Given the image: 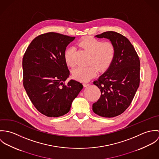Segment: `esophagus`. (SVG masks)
Returning <instances> with one entry per match:
<instances>
[{
  "label": "esophagus",
  "mask_w": 159,
  "mask_h": 159,
  "mask_svg": "<svg viewBox=\"0 0 159 159\" xmlns=\"http://www.w3.org/2000/svg\"><path fill=\"white\" fill-rule=\"evenodd\" d=\"M83 86H84V87H87V86H89V84L87 83H83Z\"/></svg>",
  "instance_id": "34e87169"
}]
</instances>
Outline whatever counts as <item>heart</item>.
Returning <instances> with one entry per match:
<instances>
[{
	"label": "heart",
	"instance_id": "heart-1",
	"mask_svg": "<svg viewBox=\"0 0 159 159\" xmlns=\"http://www.w3.org/2000/svg\"><path fill=\"white\" fill-rule=\"evenodd\" d=\"M79 45L91 53L89 63L93 65L75 68L72 71V75L76 80L83 81H89L97 74L96 67L100 71L105 70L113 61L116 48L111 42H102L91 37H86L79 42ZM74 51L75 49L70 47L66 51L64 54L65 61L71 67L75 66L73 58Z\"/></svg>",
	"mask_w": 159,
	"mask_h": 159
}]
</instances>
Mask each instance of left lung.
Wrapping results in <instances>:
<instances>
[{"label":"left lung","mask_w":159,"mask_h":159,"mask_svg":"<svg viewBox=\"0 0 159 159\" xmlns=\"http://www.w3.org/2000/svg\"><path fill=\"white\" fill-rule=\"evenodd\" d=\"M95 37L109 39L116 48L113 61L107 71L93 81L101 95L92 110L104 117H113L130 106L139 85L140 62L134 47L122 35L108 31Z\"/></svg>","instance_id":"8db88e82"}]
</instances>
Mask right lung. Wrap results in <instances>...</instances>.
Here are the masks:
<instances>
[{"mask_svg": "<svg viewBox=\"0 0 159 159\" xmlns=\"http://www.w3.org/2000/svg\"><path fill=\"white\" fill-rule=\"evenodd\" d=\"M75 39L56 32L40 35L23 56L24 88L36 109L48 117L67 113L83 88L73 80L64 83L70 75L64 54Z\"/></svg>", "mask_w": 159, "mask_h": 159, "instance_id": "obj_1", "label": "right lung"}]
</instances>
